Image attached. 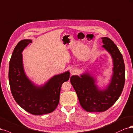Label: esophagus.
Masks as SVG:
<instances>
[{
  "label": "esophagus",
  "instance_id": "1",
  "mask_svg": "<svg viewBox=\"0 0 133 133\" xmlns=\"http://www.w3.org/2000/svg\"><path fill=\"white\" fill-rule=\"evenodd\" d=\"M76 72V70L75 69H74V68H72V69H71L70 70V73L72 74V75H74V74H75Z\"/></svg>",
  "mask_w": 133,
  "mask_h": 133
}]
</instances>
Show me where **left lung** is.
Returning <instances> with one entry per match:
<instances>
[{
    "label": "left lung",
    "instance_id": "1",
    "mask_svg": "<svg viewBox=\"0 0 133 133\" xmlns=\"http://www.w3.org/2000/svg\"><path fill=\"white\" fill-rule=\"evenodd\" d=\"M102 39L104 44L102 46L109 52L113 60V74L108 87L103 91L99 89L95 78L87 74L81 77L72 76L70 78L80 105L88 112H101L108 109L118 99L125 83V65L122 54L109 38L104 37Z\"/></svg>",
    "mask_w": 133,
    "mask_h": 133
}]
</instances>
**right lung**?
Instances as JSON below:
<instances>
[{"mask_svg":"<svg viewBox=\"0 0 133 133\" xmlns=\"http://www.w3.org/2000/svg\"><path fill=\"white\" fill-rule=\"evenodd\" d=\"M31 40H23L16 45L9 62V80L15 101L22 108L33 115L52 112L57 108L62 84L70 78V72L56 75L44 86L37 87L25 74L23 66V50Z\"/></svg>","mask_w":133,"mask_h":133,"instance_id":"obj_1","label":"right lung"}]
</instances>
